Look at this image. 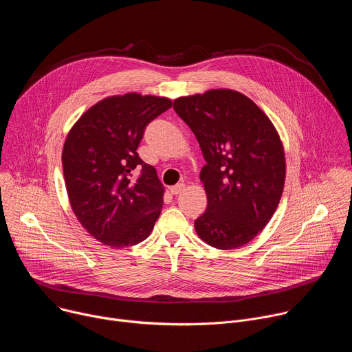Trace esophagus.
Returning <instances> with one entry per match:
<instances>
[{"label": "esophagus", "instance_id": "34e87169", "mask_svg": "<svg viewBox=\"0 0 352 352\" xmlns=\"http://www.w3.org/2000/svg\"><path fill=\"white\" fill-rule=\"evenodd\" d=\"M185 189V184H177V185H174V186H171L170 188V192L173 193V195H178V193H181L182 190Z\"/></svg>", "mask_w": 352, "mask_h": 352}]
</instances>
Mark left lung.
Instances as JSON below:
<instances>
[{
	"label": "left lung",
	"mask_w": 352,
	"mask_h": 352,
	"mask_svg": "<svg viewBox=\"0 0 352 352\" xmlns=\"http://www.w3.org/2000/svg\"><path fill=\"white\" fill-rule=\"evenodd\" d=\"M174 110L206 160L200 179L208 209L195 220L199 238L217 249L252 241L270 221L284 189L285 157L274 125L252 100L231 89L175 98Z\"/></svg>",
	"instance_id": "1"
}]
</instances>
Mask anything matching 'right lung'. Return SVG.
Returning a JSON list of instances; mask_svg holds the SVG:
<instances>
[{
    "mask_svg": "<svg viewBox=\"0 0 352 352\" xmlns=\"http://www.w3.org/2000/svg\"><path fill=\"white\" fill-rule=\"evenodd\" d=\"M173 106L157 96L126 93L91 106L71 128L63 168L71 208L98 242L126 248L152 232L163 208L164 186L136 148L144 128ZM133 169L141 175L131 179Z\"/></svg>",
    "mask_w": 352,
    "mask_h": 352,
    "instance_id": "obj_1",
    "label": "right lung"
}]
</instances>
